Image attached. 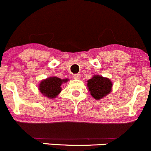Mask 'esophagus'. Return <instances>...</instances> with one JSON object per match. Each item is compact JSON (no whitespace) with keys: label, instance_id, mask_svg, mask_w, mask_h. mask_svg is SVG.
<instances>
[{"label":"esophagus","instance_id":"esophagus-1","mask_svg":"<svg viewBox=\"0 0 151 151\" xmlns=\"http://www.w3.org/2000/svg\"><path fill=\"white\" fill-rule=\"evenodd\" d=\"M73 77H74V79H75V80H79V79L80 78V74H74Z\"/></svg>","mask_w":151,"mask_h":151}]
</instances>
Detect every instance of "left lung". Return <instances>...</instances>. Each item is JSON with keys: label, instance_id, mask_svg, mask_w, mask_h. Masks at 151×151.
Here are the masks:
<instances>
[{"label": "left lung", "instance_id": "left-lung-1", "mask_svg": "<svg viewBox=\"0 0 151 151\" xmlns=\"http://www.w3.org/2000/svg\"><path fill=\"white\" fill-rule=\"evenodd\" d=\"M88 87L91 96L95 99L99 100L110 93L112 83L109 79L99 75H95L88 81Z\"/></svg>", "mask_w": 151, "mask_h": 151}]
</instances>
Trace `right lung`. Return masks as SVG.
Instances as JSON below:
<instances>
[{
  "label": "right lung",
  "instance_id": "add662e5",
  "mask_svg": "<svg viewBox=\"0 0 151 151\" xmlns=\"http://www.w3.org/2000/svg\"><path fill=\"white\" fill-rule=\"evenodd\" d=\"M67 80V79L61 80L56 77H50L40 82L39 89L44 96L48 97L49 98H55L61 92V84L63 82H66Z\"/></svg>",
  "mask_w": 151,
  "mask_h": 151
}]
</instances>
